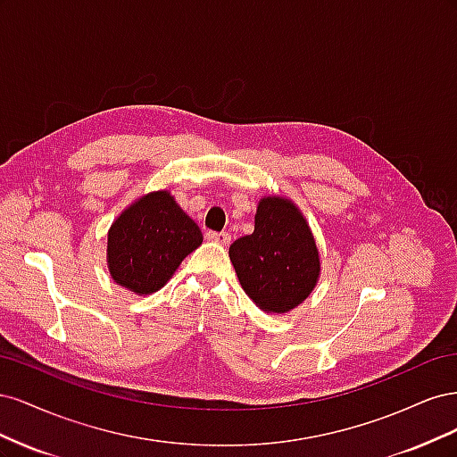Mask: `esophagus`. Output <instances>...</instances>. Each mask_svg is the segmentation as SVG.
<instances>
[{"label":"esophagus","mask_w":457,"mask_h":457,"mask_svg":"<svg viewBox=\"0 0 457 457\" xmlns=\"http://www.w3.org/2000/svg\"><path fill=\"white\" fill-rule=\"evenodd\" d=\"M205 238L210 242L220 244V245H228L230 244V234L228 232H215V230H207Z\"/></svg>","instance_id":"esophagus-1"}]
</instances>
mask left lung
Segmentation results:
<instances>
[{"mask_svg": "<svg viewBox=\"0 0 457 457\" xmlns=\"http://www.w3.org/2000/svg\"><path fill=\"white\" fill-rule=\"evenodd\" d=\"M238 280L255 305L287 312L305 301L320 276V255L299 207L282 196L261 198L255 228L228 250Z\"/></svg>", "mask_w": 457, "mask_h": 457, "instance_id": "1", "label": "left lung"}]
</instances>
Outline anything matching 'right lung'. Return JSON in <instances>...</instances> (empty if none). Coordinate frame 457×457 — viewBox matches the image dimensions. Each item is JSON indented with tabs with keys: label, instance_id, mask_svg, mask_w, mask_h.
<instances>
[{
	"label": "right lung",
	"instance_id": "add662e5",
	"mask_svg": "<svg viewBox=\"0 0 457 457\" xmlns=\"http://www.w3.org/2000/svg\"><path fill=\"white\" fill-rule=\"evenodd\" d=\"M204 237L168 190L150 192L123 210L108 230L106 262L121 287L150 295L165 286Z\"/></svg>",
	"mask_w": 457,
	"mask_h": 457
}]
</instances>
